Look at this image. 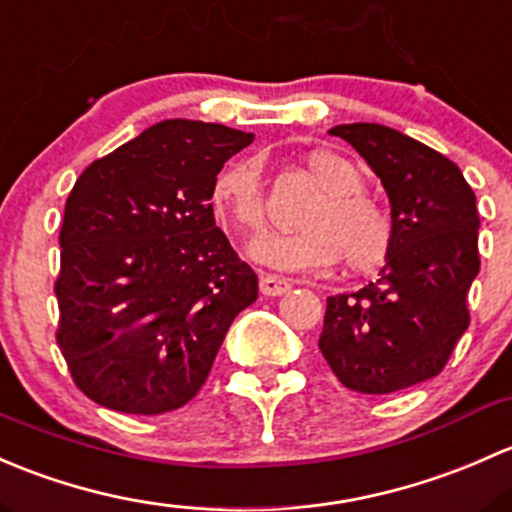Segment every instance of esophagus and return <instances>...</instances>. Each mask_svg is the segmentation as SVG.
<instances>
[{"label":"esophagus","mask_w":512,"mask_h":512,"mask_svg":"<svg viewBox=\"0 0 512 512\" xmlns=\"http://www.w3.org/2000/svg\"><path fill=\"white\" fill-rule=\"evenodd\" d=\"M261 293L263 295H283L288 293L293 288V283L288 281V278H281V276H271V273H263L261 276Z\"/></svg>","instance_id":"1"}]
</instances>
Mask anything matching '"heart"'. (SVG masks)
<instances>
[{"label":"heart","instance_id":"obj_1","mask_svg":"<svg viewBox=\"0 0 512 512\" xmlns=\"http://www.w3.org/2000/svg\"><path fill=\"white\" fill-rule=\"evenodd\" d=\"M308 170L323 197L310 204L291 234H268L251 244L254 261L286 273L323 271L345 261L350 271H372L392 249L389 214L365 197V175L355 162L335 152H313ZM212 207L219 221L241 234H258L266 226L261 170L254 160L224 167L214 179Z\"/></svg>","mask_w":512,"mask_h":512}]
</instances>
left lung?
Instances as JSON below:
<instances>
[{
  "label": "left lung",
  "instance_id": "left-lung-1",
  "mask_svg": "<svg viewBox=\"0 0 512 512\" xmlns=\"http://www.w3.org/2000/svg\"><path fill=\"white\" fill-rule=\"evenodd\" d=\"M328 133L382 179L394 239L377 281L330 295L318 347L347 389L392 394L436 377L466 333V295L481 268L476 194L449 157L387 125Z\"/></svg>",
  "mask_w": 512,
  "mask_h": 512
}]
</instances>
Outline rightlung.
Wrapping results in <instances>:
<instances>
[{
	"mask_svg": "<svg viewBox=\"0 0 512 512\" xmlns=\"http://www.w3.org/2000/svg\"><path fill=\"white\" fill-rule=\"evenodd\" d=\"M254 133L172 118L91 162L61 224L59 342L100 407L165 414L202 389L256 273L214 221V179Z\"/></svg>",
	"mask_w": 512,
	"mask_h": 512,
	"instance_id": "right-lung-1",
	"label": "right lung"
}]
</instances>
